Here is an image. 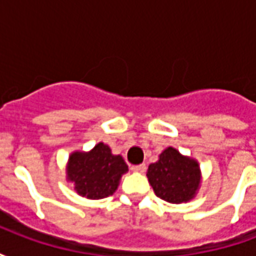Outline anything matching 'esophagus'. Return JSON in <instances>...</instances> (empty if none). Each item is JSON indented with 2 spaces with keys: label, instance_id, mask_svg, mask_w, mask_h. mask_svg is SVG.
Instances as JSON below:
<instances>
[{
  "label": "esophagus",
  "instance_id": "obj_1",
  "mask_svg": "<svg viewBox=\"0 0 256 256\" xmlns=\"http://www.w3.org/2000/svg\"><path fill=\"white\" fill-rule=\"evenodd\" d=\"M132 170L133 172H144L146 170V166H145L144 163L142 164H137V166H133L132 167Z\"/></svg>",
  "mask_w": 256,
  "mask_h": 256
}]
</instances>
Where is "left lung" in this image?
<instances>
[{
  "label": "left lung",
  "instance_id": "1",
  "mask_svg": "<svg viewBox=\"0 0 256 256\" xmlns=\"http://www.w3.org/2000/svg\"><path fill=\"white\" fill-rule=\"evenodd\" d=\"M146 177L158 198L180 204L196 196L202 174L198 160L168 146L159 155V160L150 164Z\"/></svg>",
  "mask_w": 256,
  "mask_h": 256
}]
</instances>
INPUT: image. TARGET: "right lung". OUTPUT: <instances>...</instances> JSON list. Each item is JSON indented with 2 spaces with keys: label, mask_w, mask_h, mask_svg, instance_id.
I'll list each match as a JSON object with an SVG mask.
<instances>
[{
  "label": "right lung",
  "mask_w": 256,
  "mask_h": 256,
  "mask_svg": "<svg viewBox=\"0 0 256 256\" xmlns=\"http://www.w3.org/2000/svg\"><path fill=\"white\" fill-rule=\"evenodd\" d=\"M128 167L120 155H112L111 148L98 142L89 152H72L68 158L67 180L75 185L82 198H102L111 196Z\"/></svg>",
  "instance_id": "add662e5"
}]
</instances>
